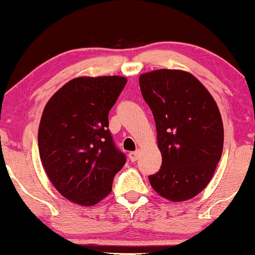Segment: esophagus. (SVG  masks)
<instances>
[{
    "label": "esophagus",
    "instance_id": "esophagus-1",
    "mask_svg": "<svg viewBox=\"0 0 255 255\" xmlns=\"http://www.w3.org/2000/svg\"><path fill=\"white\" fill-rule=\"evenodd\" d=\"M138 156H140V151H132V152L128 153V158H130L131 162H135L138 158Z\"/></svg>",
    "mask_w": 255,
    "mask_h": 255
}]
</instances>
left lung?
<instances>
[{
	"label": "left lung",
	"instance_id": "8db88e82",
	"mask_svg": "<svg viewBox=\"0 0 255 255\" xmlns=\"http://www.w3.org/2000/svg\"><path fill=\"white\" fill-rule=\"evenodd\" d=\"M155 119L162 156L148 176L153 190L172 202L197 196L210 183L223 151V123L216 102L191 73L157 69L138 78Z\"/></svg>",
	"mask_w": 255,
	"mask_h": 255
}]
</instances>
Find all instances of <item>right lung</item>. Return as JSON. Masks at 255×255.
I'll list each match as a JSON object with an SVG mask.
<instances>
[{"mask_svg": "<svg viewBox=\"0 0 255 255\" xmlns=\"http://www.w3.org/2000/svg\"><path fill=\"white\" fill-rule=\"evenodd\" d=\"M127 82L119 75L74 78L43 110L42 165L58 192L77 205L93 206L107 197L127 162L108 128V115Z\"/></svg>", "mask_w": 255, "mask_h": 255, "instance_id": "right-lung-1", "label": "right lung"}]
</instances>
